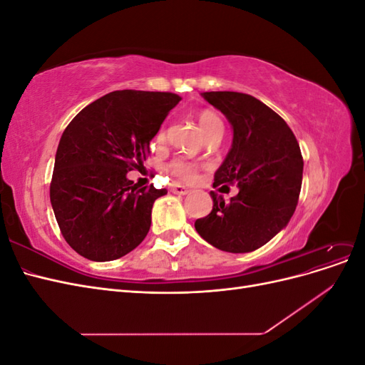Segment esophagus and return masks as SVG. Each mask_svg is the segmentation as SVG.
<instances>
[{"label": "esophagus", "instance_id": "1", "mask_svg": "<svg viewBox=\"0 0 365 365\" xmlns=\"http://www.w3.org/2000/svg\"><path fill=\"white\" fill-rule=\"evenodd\" d=\"M170 192H172L173 195H187V193H189L190 190L187 189V187H184V185H180V184H172V185H170Z\"/></svg>", "mask_w": 365, "mask_h": 365}]
</instances>
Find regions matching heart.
Segmentation results:
<instances>
[{
  "label": "heart",
  "instance_id": "b5f03b06",
  "mask_svg": "<svg viewBox=\"0 0 365 365\" xmlns=\"http://www.w3.org/2000/svg\"><path fill=\"white\" fill-rule=\"evenodd\" d=\"M197 120H200V125H201L202 130L205 132L207 137L213 135V134H224V123L216 113L208 111L207 109V111L200 113ZM164 135H165V130L161 129L158 132V138L163 140ZM168 170H169V173L176 176L178 180L192 181L196 178L197 172H200V164L189 161V160H184V158H175L169 163Z\"/></svg>",
  "mask_w": 365,
  "mask_h": 365
}]
</instances>
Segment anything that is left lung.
I'll return each instance as SVG.
<instances>
[{"label": "left lung", "instance_id": "8db88e82", "mask_svg": "<svg viewBox=\"0 0 365 365\" xmlns=\"http://www.w3.org/2000/svg\"><path fill=\"white\" fill-rule=\"evenodd\" d=\"M202 96L233 126V145L215 173L213 187L237 184L239 193L230 202L210 193L213 210L196 219L195 228L219 250L250 252L292 217L303 180L302 150L286 121L256 97L235 91Z\"/></svg>", "mask_w": 365, "mask_h": 365}]
</instances>
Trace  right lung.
<instances>
[{"instance_id":"obj_1","label":"right lung","mask_w":365,"mask_h":365,"mask_svg":"<svg viewBox=\"0 0 365 365\" xmlns=\"http://www.w3.org/2000/svg\"><path fill=\"white\" fill-rule=\"evenodd\" d=\"M181 101L158 91H113L85 106L61 137L50 201L67 244L85 259L126 256L146 237L165 189L126 178L143 168L165 115Z\"/></svg>"}]
</instances>
